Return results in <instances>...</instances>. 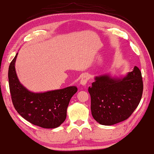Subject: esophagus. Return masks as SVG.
Returning a JSON list of instances; mask_svg holds the SVG:
<instances>
[{
    "label": "esophagus",
    "instance_id": "obj_1",
    "mask_svg": "<svg viewBox=\"0 0 154 154\" xmlns=\"http://www.w3.org/2000/svg\"><path fill=\"white\" fill-rule=\"evenodd\" d=\"M90 79V76L88 74H85L84 76L81 78L80 79V85H82V86H86L87 82H88V80Z\"/></svg>",
    "mask_w": 154,
    "mask_h": 154
}]
</instances>
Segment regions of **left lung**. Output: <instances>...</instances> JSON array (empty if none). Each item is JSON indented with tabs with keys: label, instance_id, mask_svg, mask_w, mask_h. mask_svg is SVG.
<instances>
[{
	"label": "left lung",
	"instance_id": "obj_1",
	"mask_svg": "<svg viewBox=\"0 0 154 154\" xmlns=\"http://www.w3.org/2000/svg\"><path fill=\"white\" fill-rule=\"evenodd\" d=\"M143 89L141 72L137 66L124 77L96 76L88 88L92 117L103 125L127 119L140 104Z\"/></svg>",
	"mask_w": 154,
	"mask_h": 154
}]
</instances>
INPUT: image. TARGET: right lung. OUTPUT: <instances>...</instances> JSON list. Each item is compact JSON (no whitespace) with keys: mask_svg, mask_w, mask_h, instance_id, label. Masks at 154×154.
Masks as SVG:
<instances>
[{"mask_svg":"<svg viewBox=\"0 0 154 154\" xmlns=\"http://www.w3.org/2000/svg\"><path fill=\"white\" fill-rule=\"evenodd\" d=\"M15 57L8 68L11 99L17 112L29 122L42 128L59 127L66 118L67 108L71 98L78 91L76 86L45 92L35 93L19 82L15 71Z\"/></svg>","mask_w":154,"mask_h":154,"instance_id":"right-lung-1","label":"right lung"}]
</instances>
